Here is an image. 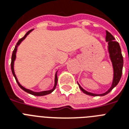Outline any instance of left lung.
Wrapping results in <instances>:
<instances>
[{"label":"left lung","mask_w":129,"mask_h":129,"mask_svg":"<svg viewBox=\"0 0 129 129\" xmlns=\"http://www.w3.org/2000/svg\"><path fill=\"white\" fill-rule=\"evenodd\" d=\"M106 41L108 43V50L109 53V56L111 61H112L113 71H114V76H113V80H112V86L109 88L108 91L104 92L103 94H94L92 92H87L84 89H83L80 85L78 83L79 88L84 94L93 96H102L108 94L113 88L118 84L120 81L122 73V67H123V57L121 53V49L117 41H114V37L110 34L108 31H106Z\"/></svg>","instance_id":"obj_1"}]
</instances>
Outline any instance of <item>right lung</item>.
<instances>
[{"mask_svg": "<svg viewBox=\"0 0 129 129\" xmlns=\"http://www.w3.org/2000/svg\"><path fill=\"white\" fill-rule=\"evenodd\" d=\"M33 29H31L30 31H29L27 32L26 34L25 35V36L23 37V38H21L19 40V41L17 42V45H16V46H15V49H14V50H13V54H12V57H11V71H12V73H13V76L15 77V80H16V82H17L20 88L23 90L25 92H27V93H29L30 94H32V95H34V96H45V95H47V94H49L51 93V92L55 90V88L57 86V71L55 73V84H54V86H53V88L51 89V90H46V91H42V92H33L32 90H29V89H27V88H25V87H23V86H21L20 84V83L19 82V81L17 80V76H16V75H15V71H14V63H15V59H16V53H17V47L19 46L20 43L22 42V41L24 40V39L26 38L27 35H29V33H31V31H33Z\"/></svg>", "mask_w": 129, "mask_h": 129, "instance_id": "1", "label": "right lung"}]
</instances>
